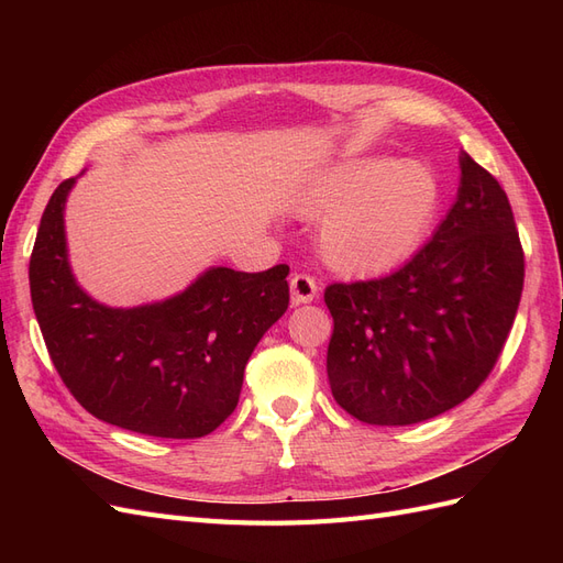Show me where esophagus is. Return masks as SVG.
<instances>
[{
    "label": "esophagus",
    "mask_w": 563,
    "mask_h": 563,
    "mask_svg": "<svg viewBox=\"0 0 563 563\" xmlns=\"http://www.w3.org/2000/svg\"><path fill=\"white\" fill-rule=\"evenodd\" d=\"M317 296V282L310 275H294L291 277V302L302 305L312 302Z\"/></svg>",
    "instance_id": "esophagus-1"
}]
</instances>
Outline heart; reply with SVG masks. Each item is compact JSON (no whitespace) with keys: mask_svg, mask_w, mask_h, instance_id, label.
Listing matches in <instances>:
<instances>
[{"mask_svg":"<svg viewBox=\"0 0 563 563\" xmlns=\"http://www.w3.org/2000/svg\"><path fill=\"white\" fill-rule=\"evenodd\" d=\"M441 203V185L416 159L362 157L323 172L298 211L323 218L319 249L345 277H373L404 265L428 240Z\"/></svg>","mask_w":563,"mask_h":563,"instance_id":"1","label":"heart"}]
</instances>
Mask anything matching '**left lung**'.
<instances>
[{"label": "left lung", "instance_id": "1", "mask_svg": "<svg viewBox=\"0 0 563 563\" xmlns=\"http://www.w3.org/2000/svg\"><path fill=\"white\" fill-rule=\"evenodd\" d=\"M523 288V251L498 180L460 152L453 207L389 277L331 284L333 399L368 424H416L463 404L496 366Z\"/></svg>", "mask_w": 563, "mask_h": 563}]
</instances>
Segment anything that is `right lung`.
Listing matches in <instances>:
<instances>
[{"label": "right lung", "instance_id": "add662e5", "mask_svg": "<svg viewBox=\"0 0 563 563\" xmlns=\"http://www.w3.org/2000/svg\"><path fill=\"white\" fill-rule=\"evenodd\" d=\"M51 195L30 258V296L46 350L98 420L147 437L211 434L240 401L244 368L288 308V265L209 267L180 294L135 308L91 298L67 258L65 201Z\"/></svg>", "mask_w": 563, "mask_h": 563}]
</instances>
